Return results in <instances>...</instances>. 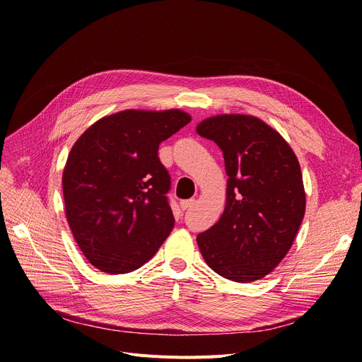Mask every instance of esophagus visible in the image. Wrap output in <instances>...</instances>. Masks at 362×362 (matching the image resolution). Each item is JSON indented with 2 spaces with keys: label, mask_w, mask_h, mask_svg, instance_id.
Segmentation results:
<instances>
[{
  "label": "esophagus",
  "mask_w": 362,
  "mask_h": 362,
  "mask_svg": "<svg viewBox=\"0 0 362 362\" xmlns=\"http://www.w3.org/2000/svg\"><path fill=\"white\" fill-rule=\"evenodd\" d=\"M195 199H186V201H182L180 202V206H182V210H189V208H192L194 205H195Z\"/></svg>",
  "instance_id": "obj_1"
}]
</instances>
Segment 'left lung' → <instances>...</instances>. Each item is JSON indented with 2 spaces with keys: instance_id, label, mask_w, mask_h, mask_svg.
Returning a JSON list of instances; mask_svg holds the SVG:
<instances>
[{
  "instance_id": "1",
  "label": "left lung",
  "mask_w": 362,
  "mask_h": 362,
  "mask_svg": "<svg viewBox=\"0 0 362 362\" xmlns=\"http://www.w3.org/2000/svg\"><path fill=\"white\" fill-rule=\"evenodd\" d=\"M197 132L223 151L229 176L224 213L197 236L199 251L224 279L259 280L286 257L305 214L298 158L279 132L252 116L210 117Z\"/></svg>"
}]
</instances>
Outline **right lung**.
Returning a JSON list of instances; mask_svg holds the SVG:
<instances>
[{
  "instance_id": "add662e5",
  "label": "right lung",
  "mask_w": 362,
  "mask_h": 362,
  "mask_svg": "<svg viewBox=\"0 0 362 362\" xmlns=\"http://www.w3.org/2000/svg\"><path fill=\"white\" fill-rule=\"evenodd\" d=\"M189 122L180 110H126L93 123L73 145L63 173L66 217L93 267L136 270L173 230L158 146Z\"/></svg>"
}]
</instances>
